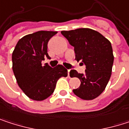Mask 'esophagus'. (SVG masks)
Wrapping results in <instances>:
<instances>
[{
  "label": "esophagus",
  "mask_w": 129,
  "mask_h": 129,
  "mask_svg": "<svg viewBox=\"0 0 129 129\" xmlns=\"http://www.w3.org/2000/svg\"><path fill=\"white\" fill-rule=\"evenodd\" d=\"M69 72H70V69H68V76H69V78H70V76H69Z\"/></svg>",
  "instance_id": "1"
}]
</instances>
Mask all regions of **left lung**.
I'll return each instance as SVG.
<instances>
[{
	"mask_svg": "<svg viewBox=\"0 0 129 129\" xmlns=\"http://www.w3.org/2000/svg\"><path fill=\"white\" fill-rule=\"evenodd\" d=\"M61 34L74 47L75 60L86 66L85 73L72 69L71 78L81 81L78 88L73 92L84 100H92L105 90L111 75L114 54L111 43L100 33L90 28L61 31Z\"/></svg>",
	"mask_w": 129,
	"mask_h": 129,
	"instance_id": "1",
	"label": "left lung"
}]
</instances>
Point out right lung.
Here are the masks:
<instances>
[{"label": "right lung", "instance_id": "add662e5", "mask_svg": "<svg viewBox=\"0 0 129 129\" xmlns=\"http://www.w3.org/2000/svg\"><path fill=\"white\" fill-rule=\"evenodd\" d=\"M57 31L41 30L22 37L12 55L13 70L19 87L30 99L42 101L55 90L59 78L66 77L68 71L62 65L51 68L42 66L48 54V42Z\"/></svg>", "mask_w": 129, "mask_h": 129}]
</instances>
